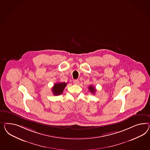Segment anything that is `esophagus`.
<instances>
[{
  "mask_svg": "<svg viewBox=\"0 0 150 150\" xmlns=\"http://www.w3.org/2000/svg\"><path fill=\"white\" fill-rule=\"evenodd\" d=\"M73 83H74V84H75V85H78L79 83V81L78 80H74L73 81Z\"/></svg>",
  "mask_w": 150,
  "mask_h": 150,
  "instance_id": "1",
  "label": "esophagus"
}]
</instances>
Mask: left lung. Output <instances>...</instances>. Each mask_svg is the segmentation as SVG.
I'll use <instances>...</instances> for the list:
<instances>
[{"mask_svg":"<svg viewBox=\"0 0 150 150\" xmlns=\"http://www.w3.org/2000/svg\"><path fill=\"white\" fill-rule=\"evenodd\" d=\"M88 89H89V91L93 94H94L96 91V89L94 87H93V86H90L88 87Z\"/></svg>","mask_w":150,"mask_h":150,"instance_id":"1","label":"left lung"}]
</instances>
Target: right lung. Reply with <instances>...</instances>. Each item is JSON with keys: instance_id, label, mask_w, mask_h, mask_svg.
Returning a JSON list of instances; mask_svg holds the SVG:
<instances>
[{"instance_id": "obj_1", "label": "right lung", "mask_w": 150, "mask_h": 150, "mask_svg": "<svg viewBox=\"0 0 150 150\" xmlns=\"http://www.w3.org/2000/svg\"><path fill=\"white\" fill-rule=\"evenodd\" d=\"M67 83L65 82H58L54 84L52 88V91L54 96H58L63 93Z\"/></svg>"}]
</instances>
